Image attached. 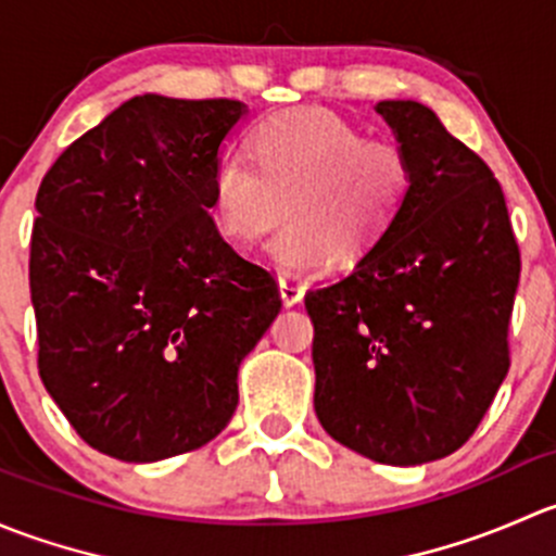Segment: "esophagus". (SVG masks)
<instances>
[{
  "instance_id": "esophagus-1",
  "label": "esophagus",
  "mask_w": 556,
  "mask_h": 556,
  "mask_svg": "<svg viewBox=\"0 0 556 556\" xmlns=\"http://www.w3.org/2000/svg\"><path fill=\"white\" fill-rule=\"evenodd\" d=\"M304 285L299 282V279H290V277H279V293H282V301L285 306H295L301 304V299H304Z\"/></svg>"
}]
</instances>
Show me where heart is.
I'll list each match as a JSON object with an SVG mask.
<instances>
[{
	"label": "heart",
	"instance_id": "b5f03b06",
	"mask_svg": "<svg viewBox=\"0 0 556 556\" xmlns=\"http://www.w3.org/2000/svg\"><path fill=\"white\" fill-rule=\"evenodd\" d=\"M252 161L228 155L210 182L217 228L255 244L288 212L268 255L285 268H317L366 255L414 193L412 150L387 134H366L328 110H293L250 131Z\"/></svg>",
	"mask_w": 556,
	"mask_h": 556
}]
</instances>
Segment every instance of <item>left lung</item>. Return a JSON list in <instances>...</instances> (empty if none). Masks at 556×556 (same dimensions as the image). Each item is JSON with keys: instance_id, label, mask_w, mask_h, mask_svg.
<instances>
[{"instance_id": "1", "label": "left lung", "mask_w": 556, "mask_h": 556, "mask_svg": "<svg viewBox=\"0 0 556 556\" xmlns=\"http://www.w3.org/2000/svg\"><path fill=\"white\" fill-rule=\"evenodd\" d=\"M412 150L414 193L350 277L306 293L314 412L384 465L457 452L495 401L521 257L506 195L479 153L419 102H379Z\"/></svg>"}]
</instances>
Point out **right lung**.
<instances>
[{"label":"right lung","mask_w":556,"mask_h":556,"mask_svg":"<svg viewBox=\"0 0 556 556\" xmlns=\"http://www.w3.org/2000/svg\"><path fill=\"white\" fill-rule=\"evenodd\" d=\"M237 99L123 102L37 190L29 288L37 368L93 450L155 463L215 439L239 363L282 309L277 279L210 215Z\"/></svg>","instance_id":"right-lung-1"}]
</instances>
